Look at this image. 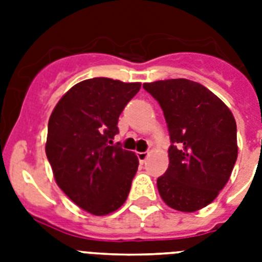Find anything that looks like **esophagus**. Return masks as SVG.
Wrapping results in <instances>:
<instances>
[{"instance_id":"34e87169","label":"esophagus","mask_w":262,"mask_h":262,"mask_svg":"<svg viewBox=\"0 0 262 262\" xmlns=\"http://www.w3.org/2000/svg\"><path fill=\"white\" fill-rule=\"evenodd\" d=\"M136 155H137V158H139V162L141 164L144 163V162H145V160H147V158H148V152H137V154H136Z\"/></svg>"}]
</instances>
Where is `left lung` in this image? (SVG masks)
Returning a JSON list of instances; mask_svg holds the SVG:
<instances>
[{
    "label": "left lung",
    "instance_id": "obj_1",
    "mask_svg": "<svg viewBox=\"0 0 262 262\" xmlns=\"http://www.w3.org/2000/svg\"><path fill=\"white\" fill-rule=\"evenodd\" d=\"M143 88L162 107L171 141L167 171L158 178L160 197L177 211H199L217 197L236 162L234 115L191 80H160Z\"/></svg>",
    "mask_w": 262,
    "mask_h": 262
}]
</instances>
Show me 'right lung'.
I'll use <instances>...</instances> for the list:
<instances>
[{"label": "right lung", "mask_w": 262, "mask_h": 262, "mask_svg": "<svg viewBox=\"0 0 262 262\" xmlns=\"http://www.w3.org/2000/svg\"><path fill=\"white\" fill-rule=\"evenodd\" d=\"M140 83L95 77L76 84L49 119L46 155L57 185L92 215L117 211L127 199L139 159L113 144L118 118Z\"/></svg>", "instance_id": "add662e5"}]
</instances>
